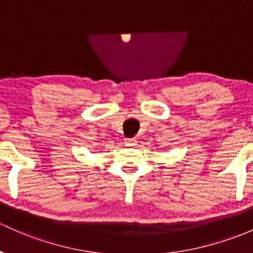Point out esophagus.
<instances>
[{
  "mask_svg": "<svg viewBox=\"0 0 253 253\" xmlns=\"http://www.w3.org/2000/svg\"><path fill=\"white\" fill-rule=\"evenodd\" d=\"M124 143L129 146V147H135V146H137V140L136 138H126V142Z\"/></svg>",
  "mask_w": 253,
  "mask_h": 253,
  "instance_id": "34e87169",
  "label": "esophagus"
}]
</instances>
